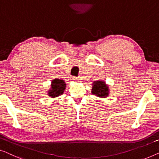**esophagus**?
<instances>
[{
    "mask_svg": "<svg viewBox=\"0 0 159 159\" xmlns=\"http://www.w3.org/2000/svg\"><path fill=\"white\" fill-rule=\"evenodd\" d=\"M72 80H75V81H79V79H78L77 77H75V76H73V77H72Z\"/></svg>",
    "mask_w": 159,
    "mask_h": 159,
    "instance_id": "obj_1",
    "label": "esophagus"
}]
</instances>
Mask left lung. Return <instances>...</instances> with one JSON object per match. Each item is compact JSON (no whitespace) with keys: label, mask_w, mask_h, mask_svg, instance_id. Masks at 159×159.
<instances>
[{"label":"left lung","mask_w":159,"mask_h":159,"mask_svg":"<svg viewBox=\"0 0 159 159\" xmlns=\"http://www.w3.org/2000/svg\"><path fill=\"white\" fill-rule=\"evenodd\" d=\"M91 93L100 98H106L109 95V88L103 80H96L92 84Z\"/></svg>","instance_id":"obj_1"}]
</instances>
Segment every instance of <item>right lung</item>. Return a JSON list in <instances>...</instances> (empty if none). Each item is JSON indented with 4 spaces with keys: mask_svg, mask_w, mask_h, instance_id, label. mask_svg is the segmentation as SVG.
<instances>
[{
    "mask_svg": "<svg viewBox=\"0 0 159 159\" xmlns=\"http://www.w3.org/2000/svg\"><path fill=\"white\" fill-rule=\"evenodd\" d=\"M66 87L65 81L62 79H55L52 80L51 89L48 91V95L51 98H56L63 93Z\"/></svg>",
    "mask_w": 159,
    "mask_h": 159,
    "instance_id": "1",
    "label": "right lung"
}]
</instances>
